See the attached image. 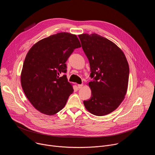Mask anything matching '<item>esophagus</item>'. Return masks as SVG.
<instances>
[{"label":"esophagus","instance_id":"esophagus-1","mask_svg":"<svg viewBox=\"0 0 155 155\" xmlns=\"http://www.w3.org/2000/svg\"><path fill=\"white\" fill-rule=\"evenodd\" d=\"M77 86H78V87L79 88V89H81V88L83 87V84H78Z\"/></svg>","mask_w":155,"mask_h":155}]
</instances>
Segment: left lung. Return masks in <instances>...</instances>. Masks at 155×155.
Returning <instances> with one entry per match:
<instances>
[{"instance_id":"left-lung-1","label":"left lung","mask_w":155,"mask_h":155,"mask_svg":"<svg viewBox=\"0 0 155 155\" xmlns=\"http://www.w3.org/2000/svg\"><path fill=\"white\" fill-rule=\"evenodd\" d=\"M82 48L89 60L93 78L89 83L91 97L83 104L96 116L117 109L126 94L129 68L122 50L112 41L97 34L78 35Z\"/></svg>"}]
</instances>
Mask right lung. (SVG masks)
I'll use <instances>...</instances> for the list:
<instances>
[{
  "instance_id": "1",
  "label": "right lung",
  "mask_w": 155,
  "mask_h": 155,
  "mask_svg": "<svg viewBox=\"0 0 155 155\" xmlns=\"http://www.w3.org/2000/svg\"><path fill=\"white\" fill-rule=\"evenodd\" d=\"M81 44L76 35L60 32L43 38L28 51L21 83L31 104L41 113L53 115L61 110L73 93L66 75V61Z\"/></svg>"
}]
</instances>
